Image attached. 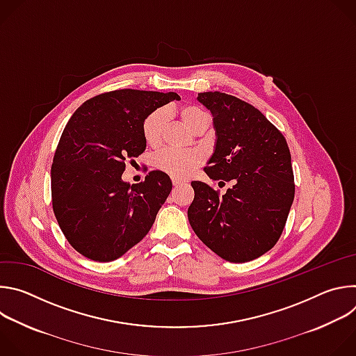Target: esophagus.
Here are the masks:
<instances>
[{"label": "esophagus", "mask_w": 356, "mask_h": 356, "mask_svg": "<svg viewBox=\"0 0 356 356\" xmlns=\"http://www.w3.org/2000/svg\"><path fill=\"white\" fill-rule=\"evenodd\" d=\"M172 183H173V186H175V187H177V186L184 184L186 181H184V180H180V179H177V177H173V179H172Z\"/></svg>", "instance_id": "34e87169"}]
</instances>
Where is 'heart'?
Segmentation results:
<instances>
[{
    "mask_svg": "<svg viewBox=\"0 0 356 356\" xmlns=\"http://www.w3.org/2000/svg\"><path fill=\"white\" fill-rule=\"evenodd\" d=\"M181 121L194 132L201 127H207V117L200 108L194 106H184L179 108ZM168 122L165 110L158 108L147 114L142 122V136L149 146H158L162 142L163 131ZM202 161L197 150H175L162 149L154 156V166L173 177H186Z\"/></svg>",
    "mask_w": 356,
    "mask_h": 356,
    "instance_id": "1",
    "label": "heart"
}]
</instances>
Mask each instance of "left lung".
<instances>
[{
	"label": "left lung",
	"instance_id": "8db88e82",
	"mask_svg": "<svg viewBox=\"0 0 356 356\" xmlns=\"http://www.w3.org/2000/svg\"><path fill=\"white\" fill-rule=\"evenodd\" d=\"M197 98L213 113L217 131L216 152L204 172L232 187L220 194L204 181H191L190 225L222 259H257L279 241L294 200L286 138L258 108L235 95L207 91Z\"/></svg>",
	"mask_w": 356,
	"mask_h": 356
}]
</instances>
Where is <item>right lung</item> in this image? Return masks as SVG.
Segmentation results:
<instances>
[{"mask_svg": "<svg viewBox=\"0 0 356 356\" xmlns=\"http://www.w3.org/2000/svg\"><path fill=\"white\" fill-rule=\"evenodd\" d=\"M177 92L121 88L83 103L55 150L52 206L62 232L83 257L110 262L149 232L172 191L170 177L152 170L129 186L125 163L146 147L142 122Z\"/></svg>", "mask_w": 356, "mask_h": 356, "instance_id": "obj_1", "label": "right lung"}]
</instances>
